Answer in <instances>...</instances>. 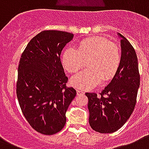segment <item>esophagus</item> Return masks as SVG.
I'll return each mask as SVG.
<instances>
[{
	"instance_id": "obj_1",
	"label": "esophagus",
	"mask_w": 149,
	"mask_h": 149,
	"mask_svg": "<svg viewBox=\"0 0 149 149\" xmlns=\"http://www.w3.org/2000/svg\"><path fill=\"white\" fill-rule=\"evenodd\" d=\"M84 92L83 91H81V90H77V94L78 95H81V94H84Z\"/></svg>"
}]
</instances>
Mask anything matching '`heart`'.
I'll return each mask as SVG.
<instances>
[{
    "label": "heart",
    "instance_id": "heart-1",
    "mask_svg": "<svg viewBox=\"0 0 149 149\" xmlns=\"http://www.w3.org/2000/svg\"><path fill=\"white\" fill-rule=\"evenodd\" d=\"M87 62L88 68L71 78V85L87 90L113 78L121 62L120 50L115 43L101 36L86 38L78 45V49L69 47L62 54L64 68L74 73L82 68Z\"/></svg>",
    "mask_w": 149,
    "mask_h": 149
}]
</instances>
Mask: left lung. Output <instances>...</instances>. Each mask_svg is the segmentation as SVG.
<instances>
[{"instance_id":"1","label":"left lung","mask_w":149,"mask_h":149,"mask_svg":"<svg viewBox=\"0 0 149 149\" xmlns=\"http://www.w3.org/2000/svg\"><path fill=\"white\" fill-rule=\"evenodd\" d=\"M121 38V62L116 74L100 95L85 93L88 99L89 124L94 131L110 134L123 127L136 105L140 74L138 57L134 47L126 38Z\"/></svg>"}]
</instances>
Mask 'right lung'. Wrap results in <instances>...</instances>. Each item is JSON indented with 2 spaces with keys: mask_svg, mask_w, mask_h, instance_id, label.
Returning a JSON list of instances; mask_svg holds the SVG:
<instances>
[{
  "mask_svg": "<svg viewBox=\"0 0 149 149\" xmlns=\"http://www.w3.org/2000/svg\"><path fill=\"white\" fill-rule=\"evenodd\" d=\"M72 33L46 30L30 40L21 56L16 93L26 120L34 130L51 135L61 131L66 112L76 95L66 86L68 77L61 61L62 49Z\"/></svg>",
  "mask_w": 149,
  "mask_h": 149,
  "instance_id": "right-lung-1",
  "label": "right lung"
}]
</instances>
